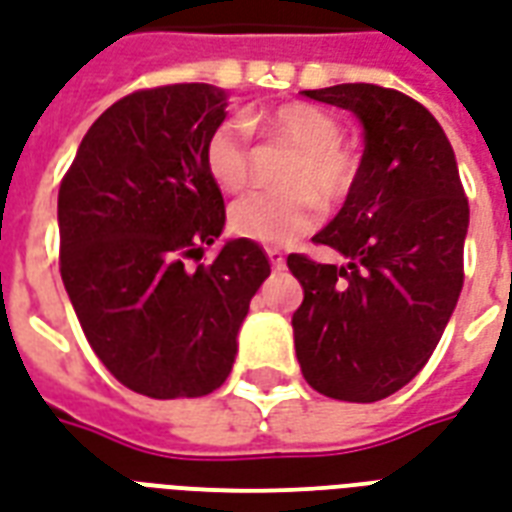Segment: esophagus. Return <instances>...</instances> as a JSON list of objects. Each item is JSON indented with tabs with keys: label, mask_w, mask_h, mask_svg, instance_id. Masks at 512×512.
<instances>
[{
	"label": "esophagus",
	"mask_w": 512,
	"mask_h": 512,
	"mask_svg": "<svg viewBox=\"0 0 512 512\" xmlns=\"http://www.w3.org/2000/svg\"><path fill=\"white\" fill-rule=\"evenodd\" d=\"M266 255H268V260H271V266H274L276 271H282V268H285V257H282V252H279V249H268Z\"/></svg>",
	"instance_id": "obj_1"
}]
</instances>
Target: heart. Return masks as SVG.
<instances>
[{
    "instance_id": "heart-1",
    "label": "heart",
    "mask_w": 512,
    "mask_h": 512,
    "mask_svg": "<svg viewBox=\"0 0 512 512\" xmlns=\"http://www.w3.org/2000/svg\"><path fill=\"white\" fill-rule=\"evenodd\" d=\"M246 124L268 138L295 146L298 157L285 176L290 192H252L236 200L227 217L230 230L238 238L263 246L293 244L295 238L306 236L317 225V200L333 206L350 195L358 179V162L342 146V124L309 102H287L246 119ZM206 170L225 192L246 187L252 176V149L241 121H222L208 135Z\"/></svg>"
}]
</instances>
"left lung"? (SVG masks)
<instances>
[{"instance_id": "8db88e82", "label": "left lung", "mask_w": 512, "mask_h": 512, "mask_svg": "<svg viewBox=\"0 0 512 512\" xmlns=\"http://www.w3.org/2000/svg\"><path fill=\"white\" fill-rule=\"evenodd\" d=\"M304 94L358 116L363 157L342 211L312 238L347 263L287 257L304 287L295 355L314 391L369 404L426 366L456 309L469 203L448 135L420 102L374 83Z\"/></svg>"}]
</instances>
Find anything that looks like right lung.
I'll use <instances>...</instances> for the list:
<instances>
[{
	"instance_id": "1",
	"label": "right lung",
	"mask_w": 512,
	"mask_h": 512,
	"mask_svg": "<svg viewBox=\"0 0 512 512\" xmlns=\"http://www.w3.org/2000/svg\"><path fill=\"white\" fill-rule=\"evenodd\" d=\"M225 108L211 83L127 94L83 135L59 187V268L78 323L105 369L151 399L217 391L271 274L263 246L246 238L187 266L225 227L206 170Z\"/></svg>"
}]
</instances>
